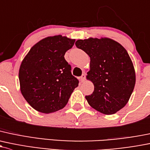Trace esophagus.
<instances>
[{
	"instance_id": "esophagus-1",
	"label": "esophagus",
	"mask_w": 150,
	"mask_h": 150,
	"mask_svg": "<svg viewBox=\"0 0 150 150\" xmlns=\"http://www.w3.org/2000/svg\"><path fill=\"white\" fill-rule=\"evenodd\" d=\"M80 81L82 82V83H83V82H84L85 81V79H86V74H83V75H81V76H80Z\"/></svg>"
}]
</instances>
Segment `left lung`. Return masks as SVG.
I'll use <instances>...</instances> for the list:
<instances>
[{"mask_svg":"<svg viewBox=\"0 0 150 150\" xmlns=\"http://www.w3.org/2000/svg\"><path fill=\"white\" fill-rule=\"evenodd\" d=\"M91 58L87 78L94 91L86 96L88 103L99 112L111 115L125 106L135 86L133 63L127 50L108 38H89L75 42Z\"/></svg>","mask_w":150,"mask_h":150,"instance_id":"left-lung-1","label":"left lung"}]
</instances>
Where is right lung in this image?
<instances>
[{
	"label": "right lung",
	"mask_w": 150,
	"mask_h": 150,
	"mask_svg": "<svg viewBox=\"0 0 150 150\" xmlns=\"http://www.w3.org/2000/svg\"><path fill=\"white\" fill-rule=\"evenodd\" d=\"M75 39L49 37L31 47L19 69L21 92L32 108L44 113L62 109L79 80L71 73L64 54Z\"/></svg>",
	"instance_id": "1"
}]
</instances>
